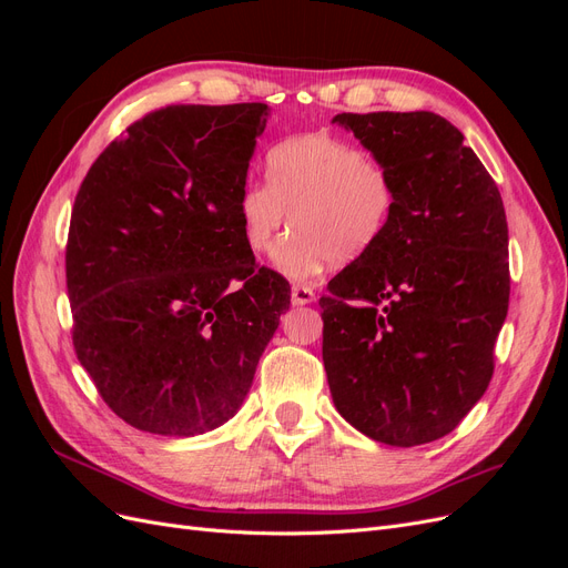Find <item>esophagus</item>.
<instances>
[{"mask_svg": "<svg viewBox=\"0 0 568 568\" xmlns=\"http://www.w3.org/2000/svg\"><path fill=\"white\" fill-rule=\"evenodd\" d=\"M291 301H294L296 305H307L315 301V291L311 286H303V284H296L294 288H291Z\"/></svg>", "mask_w": 568, "mask_h": 568, "instance_id": "esophagus-1", "label": "esophagus"}]
</instances>
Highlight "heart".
Returning a JSON list of instances; mask_svg holds the SVG:
<instances>
[{"mask_svg": "<svg viewBox=\"0 0 568 568\" xmlns=\"http://www.w3.org/2000/svg\"><path fill=\"white\" fill-rule=\"evenodd\" d=\"M398 192L388 168L334 134H303L274 146L265 182L239 196V222L253 255H265L280 232L294 227L274 251V267L294 282H311L334 257L341 263L369 251L390 225Z\"/></svg>", "mask_w": 568, "mask_h": 568, "instance_id": "heart-1", "label": "heart"}]
</instances>
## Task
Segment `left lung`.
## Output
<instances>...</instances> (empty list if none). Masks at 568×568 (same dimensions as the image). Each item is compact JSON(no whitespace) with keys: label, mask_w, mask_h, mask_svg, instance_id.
<instances>
[{"label":"left lung","mask_w":568,"mask_h":568,"mask_svg":"<svg viewBox=\"0 0 568 568\" xmlns=\"http://www.w3.org/2000/svg\"><path fill=\"white\" fill-rule=\"evenodd\" d=\"M334 123L388 168L398 203L320 298L326 382L357 432L412 448L448 436L493 379L509 307L505 205L464 134L432 111Z\"/></svg>","instance_id":"8db88e82"}]
</instances>
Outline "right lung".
<instances>
[{"instance_id": "right-lung-1", "label": "right lung", "mask_w": 568, "mask_h": 568, "mask_svg": "<svg viewBox=\"0 0 568 568\" xmlns=\"http://www.w3.org/2000/svg\"><path fill=\"white\" fill-rule=\"evenodd\" d=\"M265 104L151 111L92 163L65 244L73 348L140 432L196 436L242 407L291 286L246 248L239 196Z\"/></svg>"}]
</instances>
